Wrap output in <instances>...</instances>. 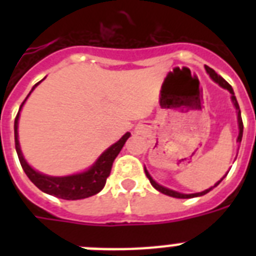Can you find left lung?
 <instances>
[{
    "label": "left lung",
    "instance_id": "8db88e82",
    "mask_svg": "<svg viewBox=\"0 0 256 256\" xmlns=\"http://www.w3.org/2000/svg\"><path fill=\"white\" fill-rule=\"evenodd\" d=\"M206 70H207V73L210 74V77L212 78V80H214V81L216 82V84H219V85L222 86V88H227V90H228V92H230L231 94H232V96H231V98H232V102H234L235 108H236V110H238V124H239L238 142H240V140H242V136H243V120H242V116H240V110H239V104H238V102H236V98H235V96H234V92H232V88H231V85H230V84H228V82L226 81V80H223V78L220 77V76H218V74L215 73L214 70L211 69V68L206 66ZM144 172H146V176H148V180H150V183H152L154 188H156V190H158V191H160L162 194H166V195H168V196H174V198H194V196H199V195L207 194V192H208V191H210L211 188H212V187H211V188H208V190H204V191H202V192H196V194H180V192H176V191H172V190H170V188H166V187L160 186V184H158V183H156V180H152V176H150V175H148V171L144 170ZM223 178H224V176H223ZM223 178L220 179V180H219V182L216 183L215 186H218L219 183H220L223 180Z\"/></svg>",
    "mask_w": 256,
    "mask_h": 256
}]
</instances>
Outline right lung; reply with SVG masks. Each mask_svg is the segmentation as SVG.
<instances>
[{
  "label": "right lung",
  "mask_w": 256,
  "mask_h": 256,
  "mask_svg": "<svg viewBox=\"0 0 256 256\" xmlns=\"http://www.w3.org/2000/svg\"><path fill=\"white\" fill-rule=\"evenodd\" d=\"M38 84H36L34 88ZM25 100L21 104V108L22 104H25ZM21 108H20V112H21ZM20 112H17V116L14 120V142H16V150H17L18 160H20V164H21L22 168L25 171V174L28 175V178L40 190L46 192V194L54 195L57 198L66 199V200H76V199L88 198V196L96 195V192H100L104 188L106 179H108V176L110 175V171H112V162L116 158V156L120 154V148H124V142L130 136V132H126L116 144L110 146L98 158L96 164H92V168H88V171H85V172H81V174L77 175H70V176H48V175L40 174L36 170H33L29 164H26V160L22 156L20 144H18L17 132Z\"/></svg>",
  "instance_id": "1"
}]
</instances>
